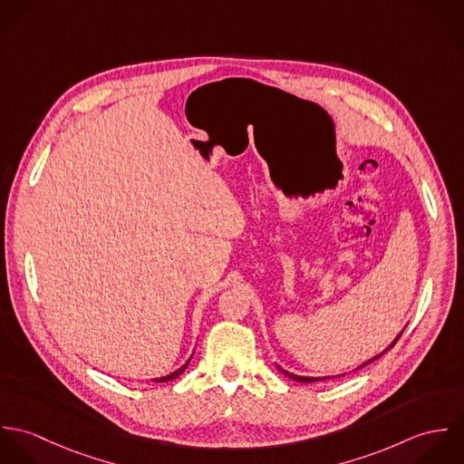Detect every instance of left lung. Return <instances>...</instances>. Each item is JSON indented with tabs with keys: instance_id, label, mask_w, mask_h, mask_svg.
<instances>
[{
	"instance_id": "left-lung-1",
	"label": "left lung",
	"mask_w": 464,
	"mask_h": 464,
	"mask_svg": "<svg viewBox=\"0 0 464 464\" xmlns=\"http://www.w3.org/2000/svg\"><path fill=\"white\" fill-rule=\"evenodd\" d=\"M400 335H401V334H398L397 339H395V341H393V343H392V344H390V346H388V348H386V350H384V352H382V353H381V355H377V357H373V359H370V361H368V362H364V364H362V366H366V364H370V362H373V361H375V359H379V357H382V355H384V353H386V352H388V350H392V348H393V346H395V344H397V341H398V339H400ZM362 366H359V368H362ZM276 368H278V370H280V372H282V373H284V375H287V377H289V379H293V381H298V382H316V381H325V379H327V377H322V379H318V377H300V375H295V373H289V372H285V370H282V368H280V366H276ZM359 368H357V370H359Z\"/></svg>"
}]
</instances>
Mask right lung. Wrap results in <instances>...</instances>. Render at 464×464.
Masks as SVG:
<instances>
[{
    "mask_svg": "<svg viewBox=\"0 0 464 464\" xmlns=\"http://www.w3.org/2000/svg\"><path fill=\"white\" fill-rule=\"evenodd\" d=\"M188 364H189V361L186 362V366H182V368H180V370H177L175 373H171V375H168V377H160V379H155V381H157V382H168V381H173V379H177V377H179V375H180V373H182V372L188 368Z\"/></svg>",
    "mask_w": 464,
    "mask_h": 464,
    "instance_id": "add662e5",
    "label": "right lung"
}]
</instances>
